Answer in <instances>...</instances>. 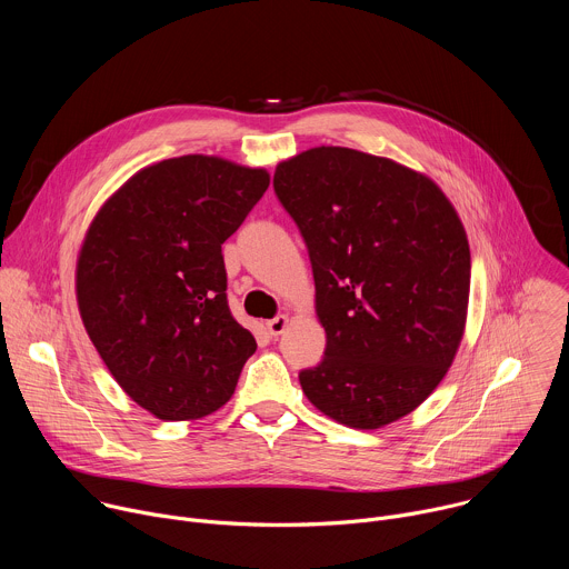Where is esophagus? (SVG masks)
<instances>
[{"instance_id":"1","label":"esophagus","mask_w":569,"mask_h":569,"mask_svg":"<svg viewBox=\"0 0 569 569\" xmlns=\"http://www.w3.org/2000/svg\"><path fill=\"white\" fill-rule=\"evenodd\" d=\"M290 326V317L288 315H279V317H274V319H270V321H266V328H268V332L270 335H281L286 328Z\"/></svg>"}]
</instances>
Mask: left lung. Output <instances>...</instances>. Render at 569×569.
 Instances as JSON below:
<instances>
[{
  "label": "left lung",
  "mask_w": 569,
  "mask_h": 569,
  "mask_svg": "<svg viewBox=\"0 0 569 569\" xmlns=\"http://www.w3.org/2000/svg\"><path fill=\"white\" fill-rule=\"evenodd\" d=\"M274 192L306 241L326 330L321 363L299 372L306 398L350 429L398 422L465 335L471 252L453 203L422 171L332 144L281 160Z\"/></svg>",
  "instance_id": "obj_1"
}]
</instances>
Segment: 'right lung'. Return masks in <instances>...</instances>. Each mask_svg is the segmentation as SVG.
<instances>
[{
    "mask_svg": "<svg viewBox=\"0 0 569 569\" xmlns=\"http://www.w3.org/2000/svg\"><path fill=\"white\" fill-rule=\"evenodd\" d=\"M270 184L263 167L187 153L138 169L82 239L76 299L118 387L164 422L234 396L257 341L228 308L221 246Z\"/></svg>",
    "mask_w": 569,
    "mask_h": 569,
    "instance_id": "obj_1",
    "label": "right lung"
}]
</instances>
